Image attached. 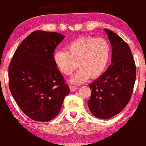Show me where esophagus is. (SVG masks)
Wrapping results in <instances>:
<instances>
[{
	"label": "esophagus",
	"instance_id": "34e87169",
	"mask_svg": "<svg viewBox=\"0 0 146 146\" xmlns=\"http://www.w3.org/2000/svg\"><path fill=\"white\" fill-rule=\"evenodd\" d=\"M70 88L71 92H73V91H75V90L78 89V87H75V86H73V85H72V86H70Z\"/></svg>",
	"mask_w": 146,
	"mask_h": 146
}]
</instances>
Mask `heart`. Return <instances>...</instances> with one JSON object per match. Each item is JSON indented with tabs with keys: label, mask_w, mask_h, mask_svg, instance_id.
<instances>
[{
	"label": "heart",
	"mask_w": 146,
	"mask_h": 146,
	"mask_svg": "<svg viewBox=\"0 0 146 146\" xmlns=\"http://www.w3.org/2000/svg\"><path fill=\"white\" fill-rule=\"evenodd\" d=\"M66 51L58 50L54 54V62L66 75H70L78 66L77 73L71 82L82 84L92 76L96 78L104 73L110 61L111 48L108 40L93 36H82L66 46Z\"/></svg>",
	"instance_id": "1"
}]
</instances>
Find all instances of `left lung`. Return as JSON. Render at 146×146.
<instances>
[{
	"label": "left lung",
	"instance_id": "8db88e82",
	"mask_svg": "<svg viewBox=\"0 0 146 146\" xmlns=\"http://www.w3.org/2000/svg\"><path fill=\"white\" fill-rule=\"evenodd\" d=\"M111 46V64L105 72L89 84L92 90L88 106L94 116L110 119L120 113L132 96L136 68L128 45L113 31L104 30Z\"/></svg>",
	"mask_w": 146,
	"mask_h": 146
}]
</instances>
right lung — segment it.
I'll list each match as a JSON object with an SVG mask.
<instances>
[{
	"instance_id": "right-lung-1",
	"label": "right lung",
	"mask_w": 146,
	"mask_h": 146,
	"mask_svg": "<svg viewBox=\"0 0 146 146\" xmlns=\"http://www.w3.org/2000/svg\"><path fill=\"white\" fill-rule=\"evenodd\" d=\"M64 36L53 31H33L19 45L9 66L11 94L23 112L35 121L55 118L70 93L53 59Z\"/></svg>"
}]
</instances>
